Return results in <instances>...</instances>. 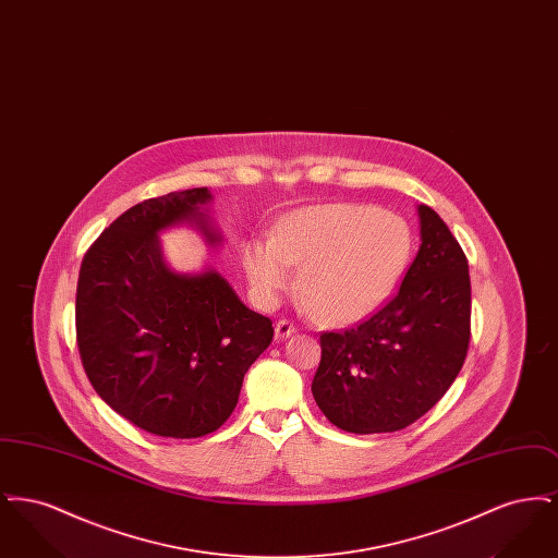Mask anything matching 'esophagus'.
Wrapping results in <instances>:
<instances>
[{"label": "esophagus", "mask_w": 558, "mask_h": 558, "mask_svg": "<svg viewBox=\"0 0 558 558\" xmlns=\"http://www.w3.org/2000/svg\"><path fill=\"white\" fill-rule=\"evenodd\" d=\"M296 332V326L289 322V319H280L276 322V328H274V335H276V341H287L289 337H292Z\"/></svg>", "instance_id": "esophagus-1"}]
</instances>
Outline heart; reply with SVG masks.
Listing matches in <instances>:
<instances>
[{
  "label": "heart",
  "instance_id": "obj_1",
  "mask_svg": "<svg viewBox=\"0 0 558 558\" xmlns=\"http://www.w3.org/2000/svg\"><path fill=\"white\" fill-rule=\"evenodd\" d=\"M412 234L391 213L366 205H318L289 213L274 240H253L244 269L262 301L289 291L299 271V294L322 324L347 326L378 312L408 266Z\"/></svg>",
  "mask_w": 558,
  "mask_h": 558
}]
</instances>
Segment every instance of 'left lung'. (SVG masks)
<instances>
[{"mask_svg":"<svg viewBox=\"0 0 558 558\" xmlns=\"http://www.w3.org/2000/svg\"><path fill=\"white\" fill-rule=\"evenodd\" d=\"M421 246L398 294L371 319L319 337L312 393L347 433L405 428L446 396L471 339L469 264L444 219L418 205Z\"/></svg>","mask_w":558,"mask_h":558,"instance_id":"1","label":"left lung"}]
</instances>
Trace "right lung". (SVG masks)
Returning a JSON list of instances; mask_svg holds the SVG:
<instances>
[{
  "label": "right lung",
  "instance_id": "right-lung-1",
  "mask_svg": "<svg viewBox=\"0 0 558 558\" xmlns=\"http://www.w3.org/2000/svg\"><path fill=\"white\" fill-rule=\"evenodd\" d=\"M209 187L169 192L123 213L83 257L77 345L96 393L153 435L192 439L223 425L251 364L266 351L271 319L248 310L205 264L178 271L160 234L192 228L217 248Z\"/></svg>",
  "mask_w": 558,
  "mask_h": 558
}]
</instances>
